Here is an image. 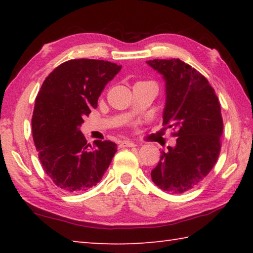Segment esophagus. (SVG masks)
<instances>
[{
	"label": "esophagus",
	"instance_id": "esophagus-1",
	"mask_svg": "<svg viewBox=\"0 0 253 253\" xmlns=\"http://www.w3.org/2000/svg\"><path fill=\"white\" fill-rule=\"evenodd\" d=\"M136 144L130 142V140H124V142L121 143V145H119V147H135Z\"/></svg>",
	"mask_w": 253,
	"mask_h": 253
}]
</instances>
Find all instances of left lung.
Instances as JSON below:
<instances>
[{"label":"left lung","instance_id":"obj_1","mask_svg":"<svg viewBox=\"0 0 253 253\" xmlns=\"http://www.w3.org/2000/svg\"><path fill=\"white\" fill-rule=\"evenodd\" d=\"M146 62L165 80L163 125L177 129L176 145L162 152L152 179L166 192L184 193L211 172L219 157L223 132L220 102L208 79L182 60Z\"/></svg>","mask_w":253,"mask_h":253}]
</instances>
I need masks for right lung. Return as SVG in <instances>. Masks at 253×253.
Instances as JSON below:
<instances>
[{"instance_id": "1", "label": "right lung", "mask_w": 253, "mask_h": 253, "mask_svg": "<svg viewBox=\"0 0 253 253\" xmlns=\"http://www.w3.org/2000/svg\"><path fill=\"white\" fill-rule=\"evenodd\" d=\"M121 69L104 60H69L41 85L32 116L33 140L44 172L62 191L83 192L97 185L117 152L110 140H95V147L89 146L79 127Z\"/></svg>"}]
</instances>
